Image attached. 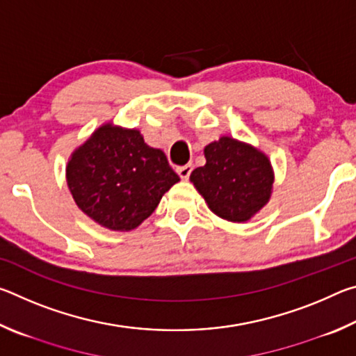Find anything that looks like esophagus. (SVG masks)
Segmentation results:
<instances>
[{
    "mask_svg": "<svg viewBox=\"0 0 356 356\" xmlns=\"http://www.w3.org/2000/svg\"><path fill=\"white\" fill-rule=\"evenodd\" d=\"M177 174L180 176V179H184V180H186L190 177V174H191V171H193V166L191 165H184V166H177Z\"/></svg>",
    "mask_w": 356,
    "mask_h": 356,
    "instance_id": "obj_1",
    "label": "esophagus"
}]
</instances>
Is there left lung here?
I'll use <instances>...</instances> for the list:
<instances>
[{"mask_svg":"<svg viewBox=\"0 0 356 356\" xmlns=\"http://www.w3.org/2000/svg\"><path fill=\"white\" fill-rule=\"evenodd\" d=\"M204 154L206 165L196 168L190 180L213 213L227 221L242 222L267 204L273 171L262 152L222 136L206 146Z\"/></svg>","mask_w":356,"mask_h":356,"instance_id":"8db88e82","label":"left lung"}]
</instances>
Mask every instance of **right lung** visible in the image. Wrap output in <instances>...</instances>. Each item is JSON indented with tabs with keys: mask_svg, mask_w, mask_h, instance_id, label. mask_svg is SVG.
<instances>
[{
	"mask_svg": "<svg viewBox=\"0 0 356 356\" xmlns=\"http://www.w3.org/2000/svg\"><path fill=\"white\" fill-rule=\"evenodd\" d=\"M179 180L163 150L149 147L138 130L111 124L78 147L67 165L76 206L113 231L141 225Z\"/></svg>",
	"mask_w": 356,
	"mask_h": 356,
	"instance_id": "add662e5",
	"label": "right lung"
}]
</instances>
